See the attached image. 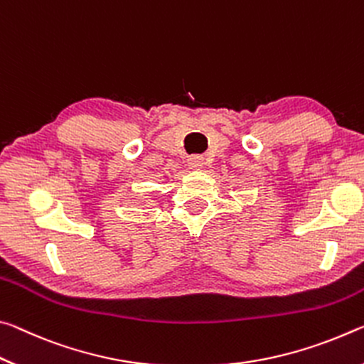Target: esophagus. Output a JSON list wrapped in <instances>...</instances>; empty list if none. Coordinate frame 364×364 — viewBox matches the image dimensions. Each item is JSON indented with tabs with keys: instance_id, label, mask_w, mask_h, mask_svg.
I'll return each instance as SVG.
<instances>
[{
	"instance_id": "34e87169",
	"label": "esophagus",
	"mask_w": 364,
	"mask_h": 364,
	"mask_svg": "<svg viewBox=\"0 0 364 364\" xmlns=\"http://www.w3.org/2000/svg\"><path fill=\"white\" fill-rule=\"evenodd\" d=\"M203 164H205V158L203 156H198V154H195V156H190L188 158L190 169H200V168H203Z\"/></svg>"
}]
</instances>
